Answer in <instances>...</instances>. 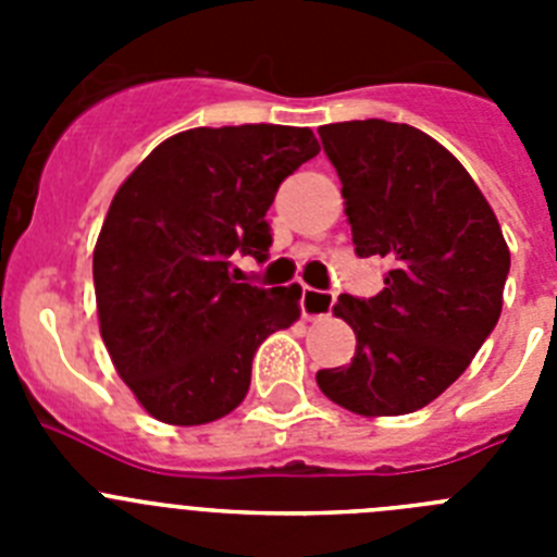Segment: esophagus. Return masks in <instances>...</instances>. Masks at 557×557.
Masks as SVG:
<instances>
[{
    "instance_id": "1",
    "label": "esophagus",
    "mask_w": 557,
    "mask_h": 557,
    "mask_svg": "<svg viewBox=\"0 0 557 557\" xmlns=\"http://www.w3.org/2000/svg\"><path fill=\"white\" fill-rule=\"evenodd\" d=\"M332 307H334V295L332 293L304 287V293H301L304 318H323V314L332 312Z\"/></svg>"
}]
</instances>
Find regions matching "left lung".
<instances>
[{
  "label": "left lung",
  "instance_id": "obj_1",
  "mask_svg": "<svg viewBox=\"0 0 557 557\" xmlns=\"http://www.w3.org/2000/svg\"><path fill=\"white\" fill-rule=\"evenodd\" d=\"M318 133L357 253L385 256L393 270L368 301L339 295L332 312L354 329L357 351L314 379L357 416H407L435 401L494 332L508 243L466 166L424 131L354 120Z\"/></svg>",
  "mask_w": 557,
  "mask_h": 557
}]
</instances>
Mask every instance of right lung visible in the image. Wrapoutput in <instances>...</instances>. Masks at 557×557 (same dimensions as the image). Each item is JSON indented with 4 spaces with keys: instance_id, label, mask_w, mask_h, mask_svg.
Segmentation results:
<instances>
[{
    "instance_id": "right-lung-1",
    "label": "right lung",
    "mask_w": 557,
    "mask_h": 557,
    "mask_svg": "<svg viewBox=\"0 0 557 557\" xmlns=\"http://www.w3.org/2000/svg\"><path fill=\"white\" fill-rule=\"evenodd\" d=\"M321 145L309 127H191L116 189L95 245L100 334L152 418L198 426L250 387L256 348L301 318V287L236 284V250L268 256L275 189Z\"/></svg>"
}]
</instances>
